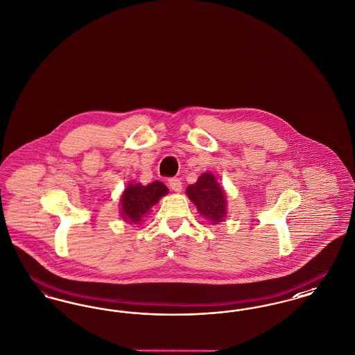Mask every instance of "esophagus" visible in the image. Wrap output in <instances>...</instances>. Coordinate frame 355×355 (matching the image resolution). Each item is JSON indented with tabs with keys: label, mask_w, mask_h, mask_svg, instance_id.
<instances>
[{
	"label": "esophagus",
	"mask_w": 355,
	"mask_h": 355,
	"mask_svg": "<svg viewBox=\"0 0 355 355\" xmlns=\"http://www.w3.org/2000/svg\"><path fill=\"white\" fill-rule=\"evenodd\" d=\"M169 186L170 189L174 190L175 193H180V191L182 190V182H181V180H178V178H170Z\"/></svg>",
	"instance_id": "34e87169"
}]
</instances>
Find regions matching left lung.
Instances as JSON below:
<instances>
[{
	"instance_id": "8db88e82",
	"label": "left lung",
	"mask_w": 355,
	"mask_h": 355,
	"mask_svg": "<svg viewBox=\"0 0 355 355\" xmlns=\"http://www.w3.org/2000/svg\"><path fill=\"white\" fill-rule=\"evenodd\" d=\"M186 194L210 225H217L226 218L227 200L225 190L211 173H203L196 184L187 186Z\"/></svg>"
}]
</instances>
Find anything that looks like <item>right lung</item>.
Returning <instances> with one entry per match:
<instances>
[{
    "label": "right lung",
    "instance_id": "add662e5",
    "mask_svg": "<svg viewBox=\"0 0 355 355\" xmlns=\"http://www.w3.org/2000/svg\"><path fill=\"white\" fill-rule=\"evenodd\" d=\"M168 193V187L159 181H154L146 186L139 182H130L119 200L121 217L128 223H141L153 206Z\"/></svg>",
    "mask_w": 355,
    "mask_h": 355
}]
</instances>
